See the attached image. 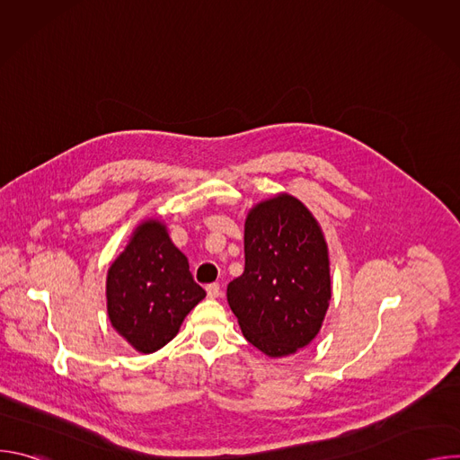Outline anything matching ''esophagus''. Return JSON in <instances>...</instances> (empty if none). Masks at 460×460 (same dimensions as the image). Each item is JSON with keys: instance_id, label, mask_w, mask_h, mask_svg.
<instances>
[{"instance_id": "obj_1", "label": "esophagus", "mask_w": 460, "mask_h": 460, "mask_svg": "<svg viewBox=\"0 0 460 460\" xmlns=\"http://www.w3.org/2000/svg\"><path fill=\"white\" fill-rule=\"evenodd\" d=\"M206 291H208V296H209V298H218V296L222 295V289H220L218 284H209V286L206 288Z\"/></svg>"}]
</instances>
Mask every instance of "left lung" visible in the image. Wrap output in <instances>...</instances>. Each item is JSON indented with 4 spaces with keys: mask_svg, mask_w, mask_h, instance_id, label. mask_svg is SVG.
Masks as SVG:
<instances>
[{
    "mask_svg": "<svg viewBox=\"0 0 460 460\" xmlns=\"http://www.w3.org/2000/svg\"><path fill=\"white\" fill-rule=\"evenodd\" d=\"M243 251V273L227 286L240 330L271 358L295 355L318 335L332 302L323 231L298 199L279 192L249 209Z\"/></svg>",
    "mask_w": 460,
    "mask_h": 460,
    "instance_id": "1",
    "label": "left lung"
}]
</instances>
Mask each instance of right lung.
<instances>
[{
  "label": "right lung",
  "mask_w": 460,
  "mask_h": 460,
  "mask_svg": "<svg viewBox=\"0 0 460 460\" xmlns=\"http://www.w3.org/2000/svg\"><path fill=\"white\" fill-rule=\"evenodd\" d=\"M105 298L116 333L147 355L178 335L183 318L206 298V291L192 280L187 256L172 243L165 222L147 218L111 264Z\"/></svg>",
  "instance_id": "right-lung-1"
}]
</instances>
